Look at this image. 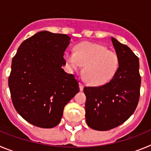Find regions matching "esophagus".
<instances>
[{"label": "esophagus", "instance_id": "esophagus-1", "mask_svg": "<svg viewBox=\"0 0 151 151\" xmlns=\"http://www.w3.org/2000/svg\"><path fill=\"white\" fill-rule=\"evenodd\" d=\"M79 86H80V90H81V91L83 90V88H84L83 84L81 83H79Z\"/></svg>", "mask_w": 151, "mask_h": 151}]
</instances>
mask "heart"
I'll return each mask as SVG.
<instances>
[{
	"label": "heart",
	"instance_id": "heart-1",
	"mask_svg": "<svg viewBox=\"0 0 151 151\" xmlns=\"http://www.w3.org/2000/svg\"><path fill=\"white\" fill-rule=\"evenodd\" d=\"M65 60L71 70L83 65V74L92 86H102L114 78L119 67V58L115 51L104 46L84 41L76 44L74 51L65 53Z\"/></svg>",
	"mask_w": 151,
	"mask_h": 151
}]
</instances>
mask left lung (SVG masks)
I'll list each match as a JSON object with an SVG mask.
<instances>
[{
	"label": "left lung",
	"mask_w": 151,
	"mask_h": 151,
	"mask_svg": "<svg viewBox=\"0 0 151 151\" xmlns=\"http://www.w3.org/2000/svg\"><path fill=\"white\" fill-rule=\"evenodd\" d=\"M119 58L114 78L100 86H85L86 120L92 129L107 131L121 125L135 111L140 97L139 59L126 45L111 37Z\"/></svg>",
	"instance_id": "left-lung-1"
}]
</instances>
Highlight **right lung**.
<instances>
[{
    "mask_svg": "<svg viewBox=\"0 0 151 151\" xmlns=\"http://www.w3.org/2000/svg\"><path fill=\"white\" fill-rule=\"evenodd\" d=\"M70 37L43 31L22 43L8 79L12 101L27 122L40 128L59 124L65 106L80 90L73 74L64 71Z\"/></svg>",
    "mask_w": 151,
    "mask_h": 151,
    "instance_id": "1",
    "label": "right lung"
}]
</instances>
